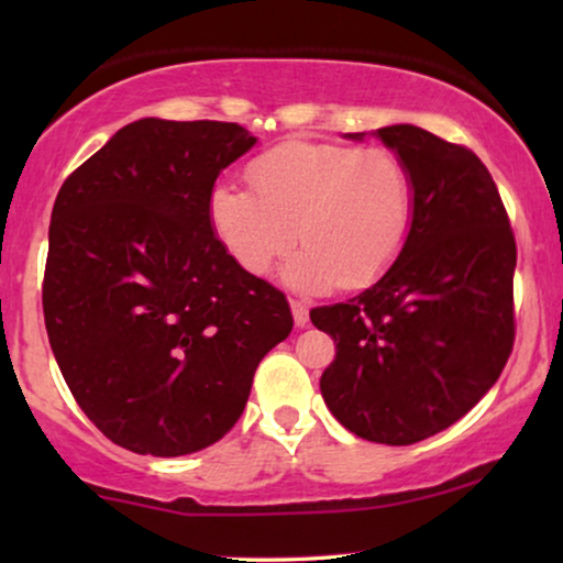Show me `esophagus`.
<instances>
[{
    "instance_id": "esophagus-1",
    "label": "esophagus",
    "mask_w": 563,
    "mask_h": 563,
    "mask_svg": "<svg viewBox=\"0 0 563 563\" xmlns=\"http://www.w3.org/2000/svg\"><path fill=\"white\" fill-rule=\"evenodd\" d=\"M289 307L291 314H295V325L307 328V322H310V307H307L302 299H289Z\"/></svg>"
}]
</instances>
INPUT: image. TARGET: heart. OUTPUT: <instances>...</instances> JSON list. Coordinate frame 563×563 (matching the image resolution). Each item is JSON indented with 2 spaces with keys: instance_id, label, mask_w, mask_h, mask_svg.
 I'll list each match as a JSON object with an SVG mask.
<instances>
[{
  "instance_id": "b5f03b06",
  "label": "heart",
  "mask_w": 563,
  "mask_h": 563,
  "mask_svg": "<svg viewBox=\"0 0 563 563\" xmlns=\"http://www.w3.org/2000/svg\"><path fill=\"white\" fill-rule=\"evenodd\" d=\"M249 179L256 196L218 184L207 202L214 238L245 274H266L299 238L282 268L291 289H358L389 272L410 235L412 176L389 148L287 141L253 158Z\"/></svg>"
}]
</instances>
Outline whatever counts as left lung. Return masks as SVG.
<instances>
[{"instance_id": "1", "label": "left lung", "mask_w": 563, "mask_h": 563, "mask_svg": "<svg viewBox=\"0 0 563 563\" xmlns=\"http://www.w3.org/2000/svg\"><path fill=\"white\" fill-rule=\"evenodd\" d=\"M374 135L410 168V235L374 287L314 307L310 320L335 341L320 376L333 418L364 441L410 445L464 418L503 374L518 249L495 179L472 151L415 125Z\"/></svg>"}]
</instances>
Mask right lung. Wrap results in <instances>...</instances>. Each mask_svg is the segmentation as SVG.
I'll list each match as a JSON object with an SVG mask.
<instances>
[{
	"label": "right lung",
	"mask_w": 563,
	"mask_h": 563,
	"mask_svg": "<svg viewBox=\"0 0 563 563\" xmlns=\"http://www.w3.org/2000/svg\"><path fill=\"white\" fill-rule=\"evenodd\" d=\"M253 145L235 122L143 118L58 191L45 330L74 399L122 449L184 456L220 441L291 333L287 297L238 268L207 218L220 172Z\"/></svg>",
	"instance_id": "right-lung-1"
}]
</instances>
